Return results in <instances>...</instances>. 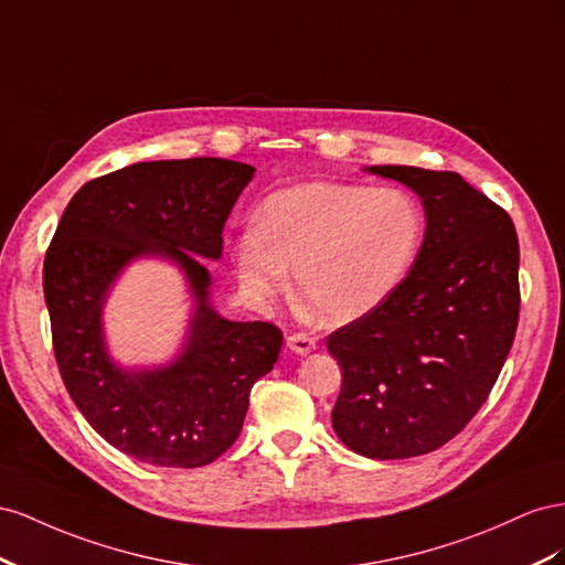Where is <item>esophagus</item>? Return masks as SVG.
<instances>
[{"instance_id": "1", "label": "esophagus", "mask_w": 565, "mask_h": 565, "mask_svg": "<svg viewBox=\"0 0 565 565\" xmlns=\"http://www.w3.org/2000/svg\"><path fill=\"white\" fill-rule=\"evenodd\" d=\"M286 345L291 348L296 354H308V352L317 350V338H312L310 333H291L286 338Z\"/></svg>"}]
</instances>
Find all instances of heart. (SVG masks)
Here are the masks:
<instances>
[{
	"instance_id": "heart-1",
	"label": "heart",
	"mask_w": 565,
	"mask_h": 565,
	"mask_svg": "<svg viewBox=\"0 0 565 565\" xmlns=\"http://www.w3.org/2000/svg\"><path fill=\"white\" fill-rule=\"evenodd\" d=\"M424 217L399 189L302 184L271 193L234 244L241 284L257 298L279 294L296 269L300 300L343 324L388 298L422 246Z\"/></svg>"
}]
</instances>
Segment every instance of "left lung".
<instances>
[{
  "label": "left lung",
  "mask_w": 565,
  "mask_h": 565,
  "mask_svg": "<svg viewBox=\"0 0 565 565\" xmlns=\"http://www.w3.org/2000/svg\"><path fill=\"white\" fill-rule=\"evenodd\" d=\"M369 172L422 196L426 236L395 291L327 338L343 372L331 424L352 452L409 459L452 440L488 399L519 327L521 250L509 213L461 174Z\"/></svg>",
  "instance_id": "left-lung-1"
}]
</instances>
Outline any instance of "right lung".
<instances>
[{
	"mask_svg": "<svg viewBox=\"0 0 565 565\" xmlns=\"http://www.w3.org/2000/svg\"><path fill=\"white\" fill-rule=\"evenodd\" d=\"M255 168L224 158L153 160L79 189L44 255V300L56 364L75 407L120 452L166 469L213 463L236 443L253 383L279 360L269 321H230L207 305L222 232ZM139 254L172 256L200 308L183 358L156 373H120L103 350L100 302Z\"/></svg>",
	"mask_w": 565,
	"mask_h": 565,
	"instance_id": "1",
	"label": "right lung"
}]
</instances>
